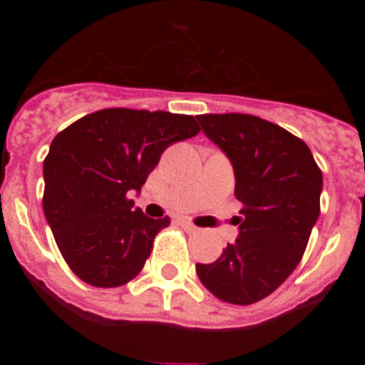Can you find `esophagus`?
<instances>
[{
  "label": "esophagus",
  "mask_w": 365,
  "mask_h": 365,
  "mask_svg": "<svg viewBox=\"0 0 365 365\" xmlns=\"http://www.w3.org/2000/svg\"><path fill=\"white\" fill-rule=\"evenodd\" d=\"M179 222H180V227L185 228L186 232H190V234H195V232H199V228L195 227L192 221H188V219H179Z\"/></svg>",
  "instance_id": "34e87169"
}]
</instances>
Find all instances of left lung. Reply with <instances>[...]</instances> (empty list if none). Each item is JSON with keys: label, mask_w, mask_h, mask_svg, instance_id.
I'll use <instances>...</instances> for the list:
<instances>
[{"label": "left lung", "mask_w": 365, "mask_h": 365, "mask_svg": "<svg viewBox=\"0 0 365 365\" xmlns=\"http://www.w3.org/2000/svg\"><path fill=\"white\" fill-rule=\"evenodd\" d=\"M197 120L232 160L241 217L235 243L195 270L215 298L250 305L298 267L320 215L322 170L307 144L278 124L245 113H206Z\"/></svg>", "instance_id": "8db88e82"}]
</instances>
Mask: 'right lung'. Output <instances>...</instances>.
<instances>
[{
  "instance_id": "obj_1",
  "label": "right lung",
  "mask_w": 365,
  "mask_h": 365,
  "mask_svg": "<svg viewBox=\"0 0 365 365\" xmlns=\"http://www.w3.org/2000/svg\"><path fill=\"white\" fill-rule=\"evenodd\" d=\"M201 131L192 115L109 108L60 131L43 160V212L69 269L100 289L125 285L143 270L170 217L133 208L172 143Z\"/></svg>"
}]
</instances>
